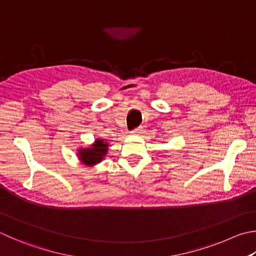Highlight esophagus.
<instances>
[{
	"mask_svg": "<svg viewBox=\"0 0 256 256\" xmlns=\"http://www.w3.org/2000/svg\"><path fill=\"white\" fill-rule=\"evenodd\" d=\"M130 133L133 134V136H138V134H141L142 133V128H138L136 130H133V131H131Z\"/></svg>",
	"mask_w": 256,
	"mask_h": 256,
	"instance_id": "obj_1",
	"label": "esophagus"
}]
</instances>
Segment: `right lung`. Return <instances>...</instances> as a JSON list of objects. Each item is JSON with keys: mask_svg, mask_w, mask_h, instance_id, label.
<instances>
[{"mask_svg": "<svg viewBox=\"0 0 256 256\" xmlns=\"http://www.w3.org/2000/svg\"><path fill=\"white\" fill-rule=\"evenodd\" d=\"M108 143L104 138H96L95 142L88 148H78V159L84 166H94L95 164L103 161L108 154Z\"/></svg>", "mask_w": 256, "mask_h": 256, "instance_id": "1", "label": "right lung"}]
</instances>
